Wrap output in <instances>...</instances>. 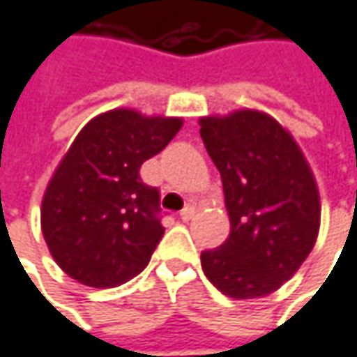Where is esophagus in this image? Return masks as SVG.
Masks as SVG:
<instances>
[{
    "instance_id": "1",
    "label": "esophagus",
    "mask_w": 357,
    "mask_h": 357,
    "mask_svg": "<svg viewBox=\"0 0 357 357\" xmlns=\"http://www.w3.org/2000/svg\"><path fill=\"white\" fill-rule=\"evenodd\" d=\"M195 213H197V211H195V206H187V208H183V211H181V219H183L185 223H188V221H192V219H195Z\"/></svg>"
}]
</instances>
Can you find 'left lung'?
I'll use <instances>...</instances> for the list:
<instances>
[{"label":"left lung","instance_id":"1","mask_svg":"<svg viewBox=\"0 0 357 357\" xmlns=\"http://www.w3.org/2000/svg\"><path fill=\"white\" fill-rule=\"evenodd\" d=\"M201 138L221 172L231 233L201 253L208 281L251 299L279 289L312 253L319 195L295 140L271 116L241 110L201 118Z\"/></svg>","mask_w":357,"mask_h":357}]
</instances>
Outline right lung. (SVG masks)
<instances>
[{"mask_svg": "<svg viewBox=\"0 0 357 357\" xmlns=\"http://www.w3.org/2000/svg\"><path fill=\"white\" fill-rule=\"evenodd\" d=\"M181 126L178 118L112 110L76 136L42 201L44 239L72 279L116 287L149 265L165 227L160 192L142 183L140 167Z\"/></svg>", "mask_w": 357, "mask_h": 357, "instance_id": "add662e5", "label": "right lung"}]
</instances>
